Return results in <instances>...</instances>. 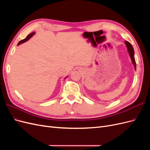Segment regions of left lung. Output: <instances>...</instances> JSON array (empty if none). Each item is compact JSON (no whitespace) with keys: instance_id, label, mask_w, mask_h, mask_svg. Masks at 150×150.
Segmentation results:
<instances>
[{"instance_id":"8db88e82","label":"left lung","mask_w":150,"mask_h":150,"mask_svg":"<svg viewBox=\"0 0 150 150\" xmlns=\"http://www.w3.org/2000/svg\"><path fill=\"white\" fill-rule=\"evenodd\" d=\"M126 44V46L128 48V51L129 53V56L131 57V61H132V62L133 63V64L134 66V68L136 69V67H137V64H136V61H135V59H134V49L133 47L132 46V45L131 44V43H129L128 41H126L125 42Z\"/></svg>"}]
</instances>
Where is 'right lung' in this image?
Masks as SVG:
<instances>
[{"label":"right lung","instance_id":"add662e5","mask_svg":"<svg viewBox=\"0 0 150 150\" xmlns=\"http://www.w3.org/2000/svg\"><path fill=\"white\" fill-rule=\"evenodd\" d=\"M34 34H35V33H30V34H29L28 36H27L25 39H23V40H21L20 42H19V43H18L17 45H19V44H22V43H23V42L27 41V40H28Z\"/></svg>","mask_w":150,"mask_h":150}]
</instances>
